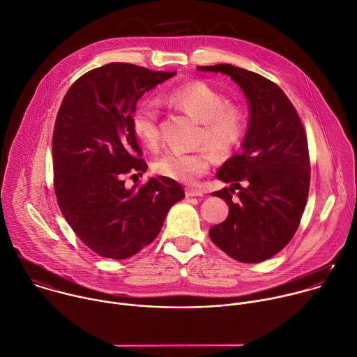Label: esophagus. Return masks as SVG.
I'll return each instance as SVG.
<instances>
[{
  "mask_svg": "<svg viewBox=\"0 0 357 357\" xmlns=\"http://www.w3.org/2000/svg\"><path fill=\"white\" fill-rule=\"evenodd\" d=\"M185 193L188 197H199V196H203V190L199 189V188H195V186H189L185 189Z\"/></svg>",
  "mask_w": 357,
  "mask_h": 357,
  "instance_id": "obj_1",
  "label": "esophagus"
}]
</instances>
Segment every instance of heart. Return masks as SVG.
<instances>
[{"label":"heart","instance_id":"1","mask_svg":"<svg viewBox=\"0 0 357 357\" xmlns=\"http://www.w3.org/2000/svg\"><path fill=\"white\" fill-rule=\"evenodd\" d=\"M168 98L202 123L197 144L204 146L195 151H169L155 161L154 169L162 176L192 182L210 168L214 155L225 158L243 143L248 130V116L244 107L228 103L222 93L202 81L179 86ZM158 117V109L153 103L137 106L132 116L136 137L149 149H157L160 144Z\"/></svg>","mask_w":357,"mask_h":357}]
</instances>
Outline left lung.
Listing matches in <instances>:
<instances>
[{"instance_id":"8db88e82","label":"left lung","mask_w":357,"mask_h":357,"mask_svg":"<svg viewBox=\"0 0 357 357\" xmlns=\"http://www.w3.org/2000/svg\"><path fill=\"white\" fill-rule=\"evenodd\" d=\"M197 70L228 75L250 107L241 153L215 174L231 186L211 193L229 206L228 217L208 235L232 259L259 264L280 252L300 224L310 188L307 136L293 103L275 82L231 64Z\"/></svg>"}]
</instances>
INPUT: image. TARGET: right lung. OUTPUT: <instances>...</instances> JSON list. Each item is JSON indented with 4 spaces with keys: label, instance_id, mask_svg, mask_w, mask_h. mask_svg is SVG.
Instances as JSON below:
<instances>
[{
    "label": "right lung",
    "instance_id": "add662e5",
    "mask_svg": "<svg viewBox=\"0 0 357 357\" xmlns=\"http://www.w3.org/2000/svg\"><path fill=\"white\" fill-rule=\"evenodd\" d=\"M175 74L105 64L79 77L59 109L52 149L57 202L78 238L103 258L126 259L151 244L185 197L167 176L132 188L123 179L147 171L132 126L137 100Z\"/></svg>",
    "mask_w": 357,
    "mask_h": 357
}]
</instances>
